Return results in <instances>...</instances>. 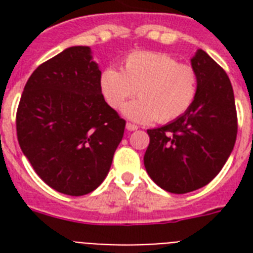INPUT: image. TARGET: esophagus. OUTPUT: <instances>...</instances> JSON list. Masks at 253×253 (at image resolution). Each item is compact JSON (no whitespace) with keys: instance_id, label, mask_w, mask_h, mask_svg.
I'll list each match as a JSON object with an SVG mask.
<instances>
[{"instance_id":"34e87169","label":"esophagus","mask_w":253,"mask_h":253,"mask_svg":"<svg viewBox=\"0 0 253 253\" xmlns=\"http://www.w3.org/2000/svg\"><path fill=\"white\" fill-rule=\"evenodd\" d=\"M126 128L128 131H135V130H138V126H136V125H134V123H127Z\"/></svg>"}]
</instances>
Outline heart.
<instances>
[{
  "mask_svg": "<svg viewBox=\"0 0 253 253\" xmlns=\"http://www.w3.org/2000/svg\"><path fill=\"white\" fill-rule=\"evenodd\" d=\"M99 89L113 109L138 93V99L123 107V114L136 122L167 123L193 103L197 73L192 65L177 63L167 53L136 51L125 57L121 71L110 67L101 73Z\"/></svg>",
  "mask_w": 253,
  "mask_h": 253,
  "instance_id": "heart-1",
  "label": "heart"
}]
</instances>
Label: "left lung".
<instances>
[{
    "instance_id": "obj_1",
    "label": "left lung",
    "mask_w": 253,
    "mask_h": 253,
    "mask_svg": "<svg viewBox=\"0 0 253 253\" xmlns=\"http://www.w3.org/2000/svg\"><path fill=\"white\" fill-rule=\"evenodd\" d=\"M192 67L197 73V93L190 107L166 126L147 130V173L155 184L174 194L208 185L227 162L238 134L227 73L202 49L192 59Z\"/></svg>"
}]
</instances>
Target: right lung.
Segmentation results:
<instances>
[{"label": "right lung", "instance_id": "obj_1", "mask_svg": "<svg viewBox=\"0 0 253 253\" xmlns=\"http://www.w3.org/2000/svg\"><path fill=\"white\" fill-rule=\"evenodd\" d=\"M91 51L75 45L41 64L17 110V136L37 174L56 192L84 196L101 185L126 121L99 89Z\"/></svg>", "mask_w": 253, "mask_h": 253}]
</instances>
